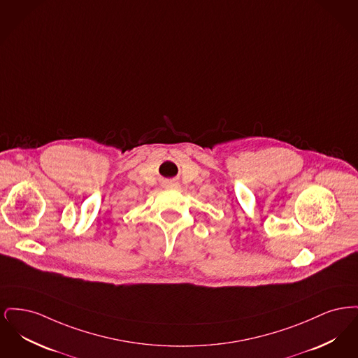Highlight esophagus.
<instances>
[{
    "mask_svg": "<svg viewBox=\"0 0 358 358\" xmlns=\"http://www.w3.org/2000/svg\"><path fill=\"white\" fill-rule=\"evenodd\" d=\"M173 185H174V184H173Z\"/></svg>",
    "mask_w": 358,
    "mask_h": 358,
    "instance_id": "esophagus-1",
    "label": "esophagus"
}]
</instances>
